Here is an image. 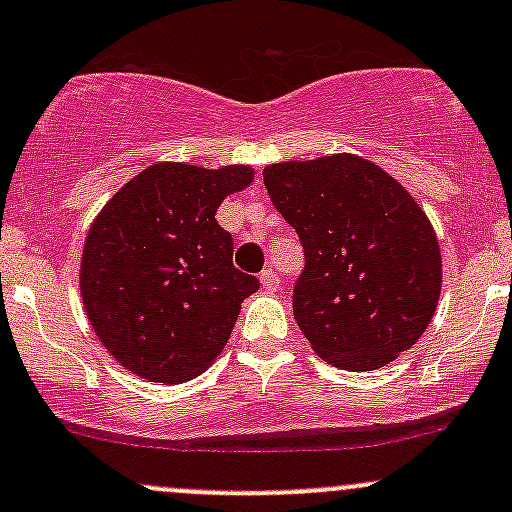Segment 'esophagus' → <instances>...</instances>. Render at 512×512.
<instances>
[{
	"mask_svg": "<svg viewBox=\"0 0 512 512\" xmlns=\"http://www.w3.org/2000/svg\"><path fill=\"white\" fill-rule=\"evenodd\" d=\"M260 282H262V287L270 289V292H275V289H280V277H277V272L272 270V267H267V270H262Z\"/></svg>",
	"mask_w": 512,
	"mask_h": 512,
	"instance_id": "obj_1",
	"label": "esophagus"
}]
</instances>
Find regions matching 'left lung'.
<instances>
[{
    "instance_id": "1",
    "label": "left lung",
    "mask_w": 512,
    "mask_h": 512,
    "mask_svg": "<svg viewBox=\"0 0 512 512\" xmlns=\"http://www.w3.org/2000/svg\"><path fill=\"white\" fill-rule=\"evenodd\" d=\"M265 188L302 242L292 307L314 352L371 371L414 347L441 297V247L416 200L352 153L267 165Z\"/></svg>"
}]
</instances>
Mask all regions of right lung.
Returning <instances> with one entry per match:
<instances>
[{
	"mask_svg": "<svg viewBox=\"0 0 512 512\" xmlns=\"http://www.w3.org/2000/svg\"><path fill=\"white\" fill-rule=\"evenodd\" d=\"M250 180L247 165L158 163L94 220L81 297L96 337L133 374L188 381L223 352L242 299L260 282L232 265V235L215 213Z\"/></svg>",
	"mask_w": 512,
	"mask_h": 512,
	"instance_id": "add662e5",
	"label": "right lung"
}]
</instances>
